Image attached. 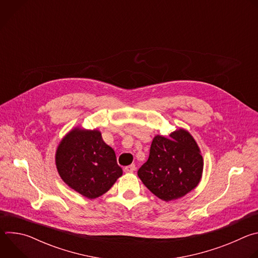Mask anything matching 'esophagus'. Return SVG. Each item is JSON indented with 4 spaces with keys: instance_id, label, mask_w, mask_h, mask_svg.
Returning <instances> with one entry per match:
<instances>
[{
    "instance_id": "1",
    "label": "esophagus",
    "mask_w": 258,
    "mask_h": 258,
    "mask_svg": "<svg viewBox=\"0 0 258 258\" xmlns=\"http://www.w3.org/2000/svg\"><path fill=\"white\" fill-rule=\"evenodd\" d=\"M135 170H136V166L134 164H131V165H127L124 167L125 172H134Z\"/></svg>"
}]
</instances>
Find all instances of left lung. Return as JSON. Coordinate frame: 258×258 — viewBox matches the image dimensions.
I'll return each mask as SVG.
<instances>
[{"instance_id":"left-lung-1","label":"left lung","mask_w":258,"mask_h":258,"mask_svg":"<svg viewBox=\"0 0 258 258\" xmlns=\"http://www.w3.org/2000/svg\"><path fill=\"white\" fill-rule=\"evenodd\" d=\"M203 166L197 142L187 130L179 127L168 138L154 137L149 158L138 175L155 196L168 202L183 197L199 185Z\"/></svg>"}]
</instances>
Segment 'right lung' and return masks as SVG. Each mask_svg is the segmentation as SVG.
<instances>
[{"mask_svg":"<svg viewBox=\"0 0 258 258\" xmlns=\"http://www.w3.org/2000/svg\"><path fill=\"white\" fill-rule=\"evenodd\" d=\"M55 162L66 185L88 199L105 194L122 175L114 150L98 130L69 131L57 147Z\"/></svg>","mask_w":258,"mask_h":258,"instance_id":"add662e5","label":"right lung"}]
</instances>
